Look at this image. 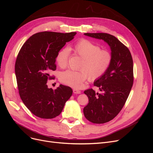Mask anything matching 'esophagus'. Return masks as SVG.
Returning a JSON list of instances; mask_svg holds the SVG:
<instances>
[{
	"mask_svg": "<svg viewBox=\"0 0 153 153\" xmlns=\"http://www.w3.org/2000/svg\"><path fill=\"white\" fill-rule=\"evenodd\" d=\"M73 93L74 94H80L81 93V91H80L78 90V89H74L73 90Z\"/></svg>",
	"mask_w": 153,
	"mask_h": 153,
	"instance_id": "esophagus-1",
	"label": "esophagus"
}]
</instances>
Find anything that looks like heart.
Here are the masks:
<instances>
[{"mask_svg": "<svg viewBox=\"0 0 153 153\" xmlns=\"http://www.w3.org/2000/svg\"><path fill=\"white\" fill-rule=\"evenodd\" d=\"M69 50L81 58L79 71L66 70L59 74V80L64 84L73 88H80L88 78L96 80L102 76L108 70L112 61V53L92 41L82 39L74 44ZM69 50L68 48L61 49L57 53L55 61L61 68L68 65Z\"/></svg>", "mask_w": 153, "mask_h": 153, "instance_id": "b5f03b06", "label": "heart"}]
</instances>
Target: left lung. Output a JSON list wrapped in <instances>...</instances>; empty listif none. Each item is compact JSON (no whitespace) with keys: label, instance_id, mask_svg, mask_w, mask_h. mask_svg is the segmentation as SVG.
<instances>
[{"label":"left lung","instance_id":"1","mask_svg":"<svg viewBox=\"0 0 153 153\" xmlns=\"http://www.w3.org/2000/svg\"><path fill=\"white\" fill-rule=\"evenodd\" d=\"M84 35L105 41L112 55L108 70L94 82L102 93H96L92 89L84 91L89 99L84 108L85 118L92 123L103 124L112 120L126 103L133 84V59L129 49L115 36L106 33Z\"/></svg>","mask_w":153,"mask_h":153}]
</instances>
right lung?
I'll list each match as a JSON object with an SVG mask.
<instances>
[{"mask_svg":"<svg viewBox=\"0 0 153 153\" xmlns=\"http://www.w3.org/2000/svg\"><path fill=\"white\" fill-rule=\"evenodd\" d=\"M76 32H41L30 36L23 45L15 62V75L23 103L36 116L53 119L61 113L73 91L60 85L48 88L50 71L56 69L55 58L61 48Z\"/></svg>","mask_w":153,"mask_h":153,"instance_id":"obj_1","label":"right lung"}]
</instances>
